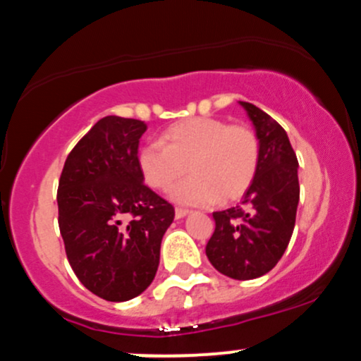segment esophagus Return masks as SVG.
<instances>
[{
	"instance_id": "1",
	"label": "esophagus",
	"mask_w": 361,
	"mask_h": 361,
	"mask_svg": "<svg viewBox=\"0 0 361 361\" xmlns=\"http://www.w3.org/2000/svg\"><path fill=\"white\" fill-rule=\"evenodd\" d=\"M189 213H191V210H188V208H176V219H184Z\"/></svg>"
}]
</instances>
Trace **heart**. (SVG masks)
<instances>
[{"label":"heart","instance_id":"obj_1","mask_svg":"<svg viewBox=\"0 0 361 361\" xmlns=\"http://www.w3.org/2000/svg\"><path fill=\"white\" fill-rule=\"evenodd\" d=\"M259 142L246 126L222 118L195 117L173 123L137 154L139 170L149 188L169 191L191 170L192 176L172 191L180 204L204 207L234 201L250 189L257 176Z\"/></svg>","mask_w":361,"mask_h":361}]
</instances>
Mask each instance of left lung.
<instances>
[{
    "instance_id": "obj_1",
    "label": "left lung",
    "mask_w": 361,
    "mask_h": 361,
    "mask_svg": "<svg viewBox=\"0 0 361 361\" xmlns=\"http://www.w3.org/2000/svg\"><path fill=\"white\" fill-rule=\"evenodd\" d=\"M259 142L257 176L241 204L215 212V232L207 257L220 274L235 281L265 275L277 265L290 241L300 203L298 158L288 134L255 104L239 102Z\"/></svg>"
}]
</instances>
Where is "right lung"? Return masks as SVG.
I'll use <instances>...</instances> for the list:
<instances>
[{"mask_svg": "<svg viewBox=\"0 0 361 361\" xmlns=\"http://www.w3.org/2000/svg\"><path fill=\"white\" fill-rule=\"evenodd\" d=\"M146 123L110 115L92 126L65 160L58 226L77 279L106 301H127L153 282L173 207L139 170Z\"/></svg>", "mask_w": 361, "mask_h": 361, "instance_id": "1", "label": "right lung"}]
</instances>
